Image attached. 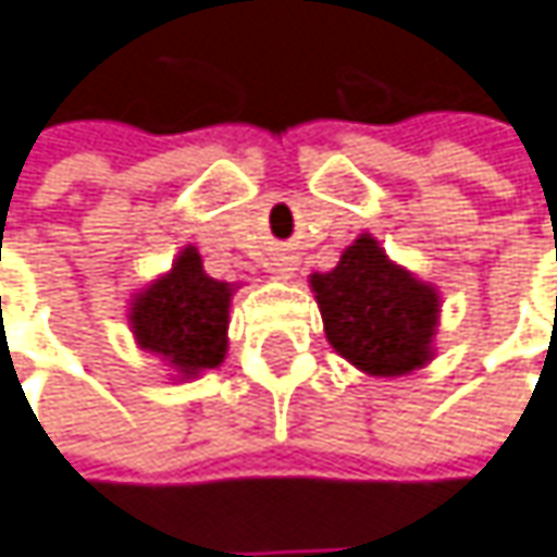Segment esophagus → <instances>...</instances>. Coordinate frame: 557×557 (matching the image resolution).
Returning <instances> with one entry per match:
<instances>
[{"label":"esophagus","mask_w":557,"mask_h":557,"mask_svg":"<svg viewBox=\"0 0 557 557\" xmlns=\"http://www.w3.org/2000/svg\"><path fill=\"white\" fill-rule=\"evenodd\" d=\"M274 271H277L280 277H289V271H293V268H286V261H280L277 268H274Z\"/></svg>","instance_id":"34e87169"}]
</instances>
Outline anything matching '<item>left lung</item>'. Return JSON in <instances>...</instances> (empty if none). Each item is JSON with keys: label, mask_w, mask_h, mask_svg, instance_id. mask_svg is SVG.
Segmentation results:
<instances>
[{"label": "left lung", "mask_w": 557, "mask_h": 557, "mask_svg": "<svg viewBox=\"0 0 557 557\" xmlns=\"http://www.w3.org/2000/svg\"><path fill=\"white\" fill-rule=\"evenodd\" d=\"M331 346L369 375H407L425 366L438 296L391 264L372 236L356 239L331 274H314Z\"/></svg>", "instance_id": "1"}]
</instances>
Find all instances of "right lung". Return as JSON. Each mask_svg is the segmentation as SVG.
I'll use <instances>...</instances> for the list:
<instances>
[{
  "label": "right lung",
  "instance_id": "add662e5",
  "mask_svg": "<svg viewBox=\"0 0 557 557\" xmlns=\"http://www.w3.org/2000/svg\"><path fill=\"white\" fill-rule=\"evenodd\" d=\"M230 286L201 271V255L185 248L176 268L135 299L132 327L138 344L166 356L182 372L213 369L226 349Z\"/></svg>",
  "mask_w": 557,
  "mask_h": 557
}]
</instances>
